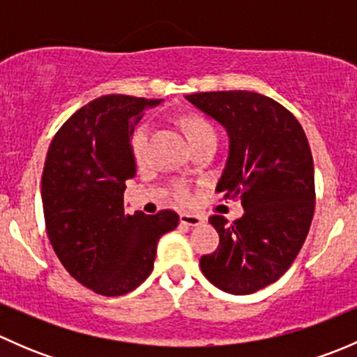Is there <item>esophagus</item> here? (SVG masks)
Here are the masks:
<instances>
[{
	"instance_id": "esophagus-1",
	"label": "esophagus",
	"mask_w": 357,
	"mask_h": 357,
	"mask_svg": "<svg viewBox=\"0 0 357 357\" xmlns=\"http://www.w3.org/2000/svg\"><path fill=\"white\" fill-rule=\"evenodd\" d=\"M179 222L185 226H199L204 222V219L200 218V215H195V214H188V212H183L181 215H179Z\"/></svg>"
}]
</instances>
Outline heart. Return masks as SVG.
<instances>
[{
    "label": "heart",
    "instance_id": "b5f03b06",
    "mask_svg": "<svg viewBox=\"0 0 357 357\" xmlns=\"http://www.w3.org/2000/svg\"><path fill=\"white\" fill-rule=\"evenodd\" d=\"M183 129H185L186 136H188L190 143H197L200 139L205 138H215V131L204 117L200 115H188V117L183 119ZM149 139H150V126L149 124H142L135 129L131 138V150L132 155H135L136 160H143L146 153V146H149ZM176 199L183 204H188L192 200V190L188 188L183 183H178L174 188Z\"/></svg>",
    "mask_w": 357,
    "mask_h": 357
}]
</instances>
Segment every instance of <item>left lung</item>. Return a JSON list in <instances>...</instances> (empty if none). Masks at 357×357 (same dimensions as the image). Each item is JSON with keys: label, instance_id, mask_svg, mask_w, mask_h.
<instances>
[{"label": "left lung", "instance_id": "obj_1", "mask_svg": "<svg viewBox=\"0 0 357 357\" xmlns=\"http://www.w3.org/2000/svg\"><path fill=\"white\" fill-rule=\"evenodd\" d=\"M228 135V158L215 192L242 200L231 225L208 219L219 247L202 255L205 278L222 291L247 295L275 283L290 268L314 214V164L297 119L254 91L186 95Z\"/></svg>", "mask_w": 357, "mask_h": 357}]
</instances>
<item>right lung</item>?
Instances as JSON below:
<instances>
[{"mask_svg":"<svg viewBox=\"0 0 357 357\" xmlns=\"http://www.w3.org/2000/svg\"><path fill=\"white\" fill-rule=\"evenodd\" d=\"M160 103L100 96L59 129L46 155L41 199L53 250L72 278L107 297L149 278L158 240L179 222L172 211L124 212L126 181L136 176L131 136L143 112Z\"/></svg>","mask_w":357,"mask_h":357,"instance_id":"right-lung-1","label":"right lung"}]
</instances>
